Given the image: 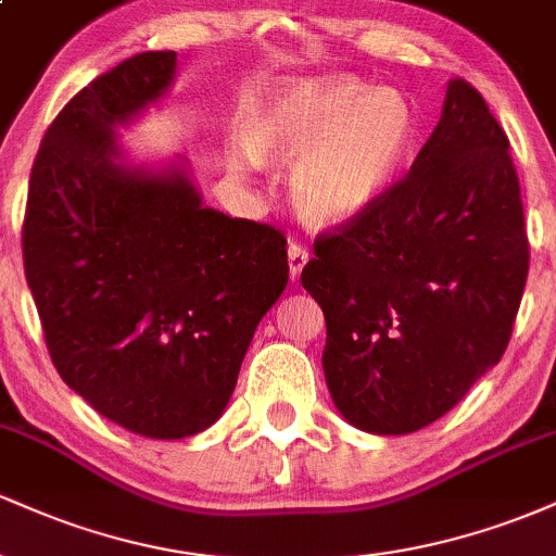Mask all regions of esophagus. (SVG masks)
<instances>
[{
    "mask_svg": "<svg viewBox=\"0 0 556 556\" xmlns=\"http://www.w3.org/2000/svg\"><path fill=\"white\" fill-rule=\"evenodd\" d=\"M287 261H290V277L295 282V279H300V274H303L305 264H308V251L303 245H298V242H290L287 245Z\"/></svg>",
    "mask_w": 556,
    "mask_h": 556,
    "instance_id": "obj_1",
    "label": "esophagus"
}]
</instances>
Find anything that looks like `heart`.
<instances>
[{
  "label": "heart",
  "mask_w": 556,
  "mask_h": 556,
  "mask_svg": "<svg viewBox=\"0 0 556 556\" xmlns=\"http://www.w3.org/2000/svg\"><path fill=\"white\" fill-rule=\"evenodd\" d=\"M416 104L397 88L355 75L274 83L245 112L235 169L287 162L290 203L311 227L361 219L384 198L416 154Z\"/></svg>",
  "instance_id": "heart-1"
}]
</instances>
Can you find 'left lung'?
Segmentation results:
<instances>
[{"label":"left lung","instance_id":"1","mask_svg":"<svg viewBox=\"0 0 556 556\" xmlns=\"http://www.w3.org/2000/svg\"><path fill=\"white\" fill-rule=\"evenodd\" d=\"M507 149L483 96L452 78L410 172L371 212L316 240L300 282L327 318L324 376L355 429H424L507 350L528 279Z\"/></svg>","mask_w":556,"mask_h":556}]
</instances>
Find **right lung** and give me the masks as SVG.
Returning a JSON list of instances; mask_svg holds the SVG:
<instances>
[{
  "instance_id": "1",
  "label": "right lung",
  "mask_w": 556,
  "mask_h": 556,
  "mask_svg": "<svg viewBox=\"0 0 556 556\" xmlns=\"http://www.w3.org/2000/svg\"><path fill=\"white\" fill-rule=\"evenodd\" d=\"M175 75V52H143L83 88L41 140L23 225L56 371L149 439L222 418L290 279L282 232L206 206L188 159L127 154L119 130L162 104Z\"/></svg>"
}]
</instances>
